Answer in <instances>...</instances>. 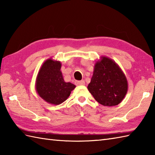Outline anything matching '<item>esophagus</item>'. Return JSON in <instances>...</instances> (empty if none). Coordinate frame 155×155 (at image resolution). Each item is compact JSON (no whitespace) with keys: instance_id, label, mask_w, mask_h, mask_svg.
Wrapping results in <instances>:
<instances>
[{"instance_id":"esophagus-1","label":"esophagus","mask_w":155,"mask_h":155,"mask_svg":"<svg viewBox=\"0 0 155 155\" xmlns=\"http://www.w3.org/2000/svg\"><path fill=\"white\" fill-rule=\"evenodd\" d=\"M77 85H85V82L84 81H80L76 82Z\"/></svg>"}]
</instances>
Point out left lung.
Segmentation results:
<instances>
[{
	"label": "left lung",
	"mask_w": 155,
	"mask_h": 155,
	"mask_svg": "<svg viewBox=\"0 0 155 155\" xmlns=\"http://www.w3.org/2000/svg\"><path fill=\"white\" fill-rule=\"evenodd\" d=\"M88 90L103 106L120 103L128 91V81L123 71L113 60L105 56L94 63L93 77Z\"/></svg>",
	"instance_id": "1"
}]
</instances>
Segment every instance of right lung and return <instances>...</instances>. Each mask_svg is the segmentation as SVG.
Listing matches in <instances>:
<instances>
[{"label":"right lung","instance_id":"obj_1","mask_svg":"<svg viewBox=\"0 0 155 155\" xmlns=\"http://www.w3.org/2000/svg\"><path fill=\"white\" fill-rule=\"evenodd\" d=\"M61 61L48 58L42 64L36 78L35 88L38 96L47 103L58 105L70 96L76 86L66 83L61 71Z\"/></svg>","mask_w":155,"mask_h":155}]
</instances>
